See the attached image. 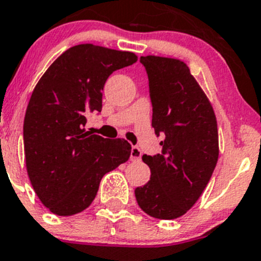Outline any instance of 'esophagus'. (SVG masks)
I'll use <instances>...</instances> for the list:
<instances>
[{
    "label": "esophagus",
    "instance_id": "34e87169",
    "mask_svg": "<svg viewBox=\"0 0 261 261\" xmlns=\"http://www.w3.org/2000/svg\"><path fill=\"white\" fill-rule=\"evenodd\" d=\"M141 150L139 146H133L131 148V161H140Z\"/></svg>",
    "mask_w": 261,
    "mask_h": 261
}]
</instances>
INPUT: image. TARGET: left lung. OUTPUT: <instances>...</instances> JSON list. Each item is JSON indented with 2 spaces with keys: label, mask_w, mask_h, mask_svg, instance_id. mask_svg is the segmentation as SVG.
<instances>
[{
  "label": "left lung",
  "mask_w": 261,
  "mask_h": 261,
  "mask_svg": "<svg viewBox=\"0 0 261 261\" xmlns=\"http://www.w3.org/2000/svg\"><path fill=\"white\" fill-rule=\"evenodd\" d=\"M149 80L155 135L162 153L143 155L148 184L135 189L139 206L150 217L174 219L194 205L218 162V128L213 107L186 63L158 56L140 57Z\"/></svg>",
  "instance_id": "obj_1"
}]
</instances>
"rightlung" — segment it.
Returning a JSON list of instances; mask_svg holds the SVG:
<instances>
[{
	"instance_id": "add662e5",
	"label": "right lung",
	"mask_w": 261,
	"mask_h": 261,
	"mask_svg": "<svg viewBox=\"0 0 261 261\" xmlns=\"http://www.w3.org/2000/svg\"><path fill=\"white\" fill-rule=\"evenodd\" d=\"M136 61L131 52L74 45L35 85L24 118L25 162L35 194L53 214L74 216L87 209L102 177L130 158L125 139L92 135L84 126L102 111L110 75Z\"/></svg>"
}]
</instances>
